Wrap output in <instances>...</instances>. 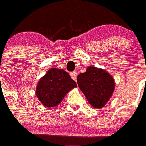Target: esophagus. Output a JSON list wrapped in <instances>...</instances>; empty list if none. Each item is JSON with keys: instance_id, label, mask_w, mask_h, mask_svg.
Masks as SVG:
<instances>
[{"instance_id": "obj_1", "label": "esophagus", "mask_w": 146, "mask_h": 146, "mask_svg": "<svg viewBox=\"0 0 146 146\" xmlns=\"http://www.w3.org/2000/svg\"><path fill=\"white\" fill-rule=\"evenodd\" d=\"M70 75H71V77H72V78L73 80H74V81L77 80V72H72V73L70 74Z\"/></svg>"}]
</instances>
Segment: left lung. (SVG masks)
Listing matches in <instances>:
<instances>
[{"instance_id":"obj_1","label":"left lung","mask_w":146,"mask_h":146,"mask_svg":"<svg viewBox=\"0 0 146 146\" xmlns=\"http://www.w3.org/2000/svg\"><path fill=\"white\" fill-rule=\"evenodd\" d=\"M78 85L94 108L106 106L115 90V81L110 74L102 68L88 67L85 73L78 75Z\"/></svg>"}]
</instances>
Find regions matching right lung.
Returning <instances> with one entry per match:
<instances>
[{"label":"right lung","mask_w":146,"mask_h":146,"mask_svg":"<svg viewBox=\"0 0 146 146\" xmlns=\"http://www.w3.org/2000/svg\"><path fill=\"white\" fill-rule=\"evenodd\" d=\"M77 84L63 69L51 68L41 78L36 88V95L42 105L48 107L58 106L66 94Z\"/></svg>","instance_id":"add662e5"}]
</instances>
